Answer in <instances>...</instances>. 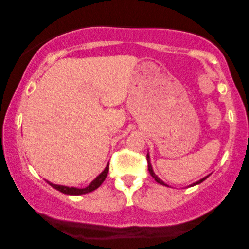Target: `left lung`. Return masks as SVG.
I'll return each mask as SVG.
<instances>
[{
	"label": "left lung",
	"instance_id": "1",
	"mask_svg": "<svg viewBox=\"0 0 249 249\" xmlns=\"http://www.w3.org/2000/svg\"><path fill=\"white\" fill-rule=\"evenodd\" d=\"M146 159H147V163H148V171H149V173H151V176L153 177V178H154L155 179V181L156 182H159L160 183V185H163V186H168V185H166V183H164V182H163L162 181V180L161 179H160L159 178V177L158 176H156L155 175V173H154V171H153V168H152V164H151V160H149V154H148V153H147V156H146ZM210 176V175H209ZM209 176H206V177H204V178L203 179H200V180H198V181H196V182H194L193 183V185H190V187H193V186H195V185H198V183H200V182H203L204 181V180H205L206 178H207V177H209Z\"/></svg>",
	"mask_w": 249,
	"mask_h": 249
}]
</instances>
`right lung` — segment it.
Returning <instances> with one entry per match:
<instances>
[{
  "label": "right lung",
  "instance_id": "obj_1",
  "mask_svg": "<svg viewBox=\"0 0 249 249\" xmlns=\"http://www.w3.org/2000/svg\"><path fill=\"white\" fill-rule=\"evenodd\" d=\"M108 173V164L105 166L104 171L101 173V175H98L96 178H95L93 181L89 183V186L85 187V188H76V187H67V186H61V185H55V183H52L50 181L49 185L52 186L53 188H55L56 190H59V192L63 193V194H67V195H84V194H87V193H90L93 192V190L97 189L98 187H100L103 181L107 178Z\"/></svg>",
  "mask_w": 249,
  "mask_h": 249
}]
</instances>
